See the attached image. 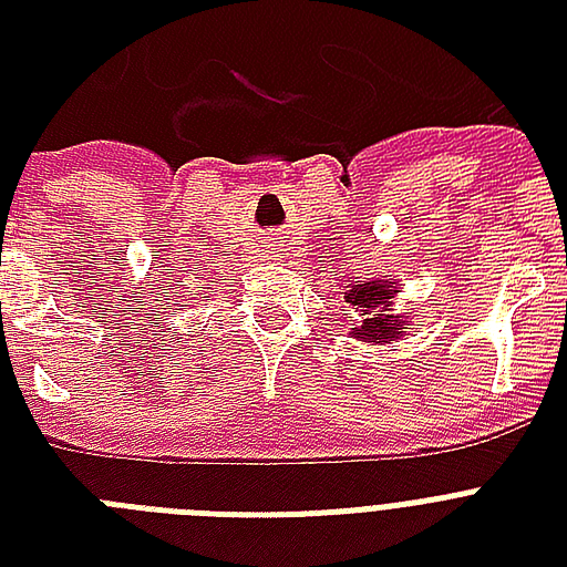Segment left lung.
<instances>
[{"label": "left lung", "mask_w": 567, "mask_h": 567, "mask_svg": "<svg viewBox=\"0 0 567 567\" xmlns=\"http://www.w3.org/2000/svg\"><path fill=\"white\" fill-rule=\"evenodd\" d=\"M394 293V282L388 279L353 285V291L344 297L350 306H355V311H362V323L353 329V338L364 344H391L400 338V329L409 327V320H400V315L391 311Z\"/></svg>", "instance_id": "1"}]
</instances>
